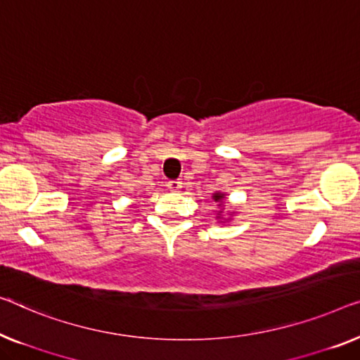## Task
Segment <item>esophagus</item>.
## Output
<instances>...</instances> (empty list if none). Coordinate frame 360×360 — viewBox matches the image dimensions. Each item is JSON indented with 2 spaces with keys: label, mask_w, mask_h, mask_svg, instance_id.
Returning <instances> with one entry per match:
<instances>
[{
  "label": "esophagus",
  "mask_w": 360,
  "mask_h": 360,
  "mask_svg": "<svg viewBox=\"0 0 360 360\" xmlns=\"http://www.w3.org/2000/svg\"><path fill=\"white\" fill-rule=\"evenodd\" d=\"M181 187H182V182L181 181H169L168 182V189L171 192H179Z\"/></svg>",
  "instance_id": "34e87169"
}]
</instances>
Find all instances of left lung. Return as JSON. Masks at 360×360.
Wrapping results in <instances>:
<instances>
[{
    "label": "left lung",
    "instance_id": "1",
    "mask_svg": "<svg viewBox=\"0 0 360 360\" xmlns=\"http://www.w3.org/2000/svg\"><path fill=\"white\" fill-rule=\"evenodd\" d=\"M212 198H213V202L217 203L218 208H219V210L217 212V219H218V221H219V223L229 221V219H231V218H223V210H224L223 203L226 202V194H224V192L217 191V192H213V194H212ZM229 213L234 214V212H229Z\"/></svg>",
    "mask_w": 360,
    "mask_h": 360
}]
</instances>
